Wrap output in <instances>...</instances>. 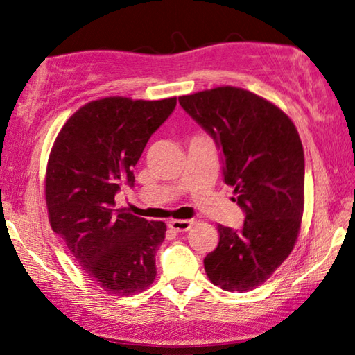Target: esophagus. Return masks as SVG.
Here are the masks:
<instances>
[{
  "label": "esophagus",
  "mask_w": 355,
  "mask_h": 355,
  "mask_svg": "<svg viewBox=\"0 0 355 355\" xmlns=\"http://www.w3.org/2000/svg\"><path fill=\"white\" fill-rule=\"evenodd\" d=\"M192 224H194V219H171L167 225L175 232H188Z\"/></svg>",
  "instance_id": "obj_1"
}]
</instances>
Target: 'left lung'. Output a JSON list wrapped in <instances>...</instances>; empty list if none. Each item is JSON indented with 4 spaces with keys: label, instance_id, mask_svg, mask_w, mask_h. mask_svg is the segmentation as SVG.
Here are the masks:
<instances>
[{
    "label": "left lung",
    "instance_id": "left-lung-1",
    "mask_svg": "<svg viewBox=\"0 0 355 355\" xmlns=\"http://www.w3.org/2000/svg\"><path fill=\"white\" fill-rule=\"evenodd\" d=\"M222 153L224 182L245 214L238 230L218 225L219 244L205 272L225 291L266 282L296 244L304 213V148L286 114L241 87H214L178 97Z\"/></svg>",
    "mask_w": 355,
    "mask_h": 355
}]
</instances>
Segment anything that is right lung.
<instances>
[{
    "instance_id": "right-lung-1",
    "label": "right lung",
    "mask_w": 355,
    "mask_h": 355,
    "mask_svg": "<svg viewBox=\"0 0 355 355\" xmlns=\"http://www.w3.org/2000/svg\"><path fill=\"white\" fill-rule=\"evenodd\" d=\"M175 106V97L91 101L65 122L48 158L45 199L53 232L114 296L141 293L155 280L166 224L116 208L114 199L123 183L135 186L133 167Z\"/></svg>"
}]
</instances>
